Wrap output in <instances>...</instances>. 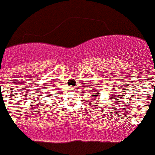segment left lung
<instances>
[{
	"mask_svg": "<svg viewBox=\"0 0 155 155\" xmlns=\"http://www.w3.org/2000/svg\"><path fill=\"white\" fill-rule=\"evenodd\" d=\"M93 95H92V97H94L93 100H96V99H98V94H97V90H94L93 91Z\"/></svg>",
	"mask_w": 155,
	"mask_h": 155,
	"instance_id": "left-lung-1",
	"label": "left lung"
}]
</instances>
